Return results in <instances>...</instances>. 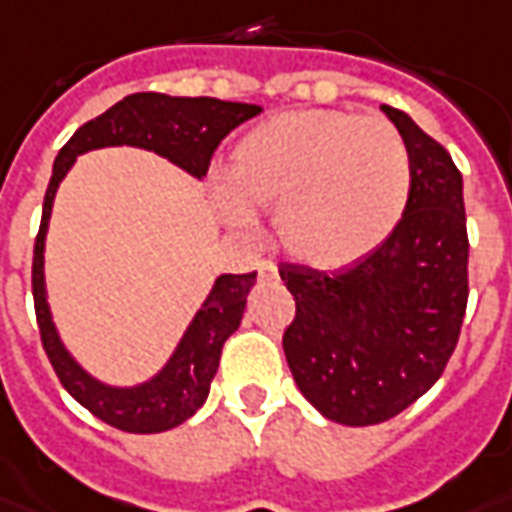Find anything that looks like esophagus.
Segmentation results:
<instances>
[{
    "mask_svg": "<svg viewBox=\"0 0 512 512\" xmlns=\"http://www.w3.org/2000/svg\"><path fill=\"white\" fill-rule=\"evenodd\" d=\"M260 279H276L274 260H263V263H260Z\"/></svg>",
    "mask_w": 512,
    "mask_h": 512,
    "instance_id": "obj_1",
    "label": "esophagus"
}]
</instances>
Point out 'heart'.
<instances>
[{
    "mask_svg": "<svg viewBox=\"0 0 512 512\" xmlns=\"http://www.w3.org/2000/svg\"><path fill=\"white\" fill-rule=\"evenodd\" d=\"M407 146L385 119L287 111L238 140L219 208L233 227L276 208L279 244L314 268H342L380 249L410 200Z\"/></svg>",
    "mask_w": 512,
    "mask_h": 512,
    "instance_id": "b5f03b06",
    "label": "heart"
}]
</instances>
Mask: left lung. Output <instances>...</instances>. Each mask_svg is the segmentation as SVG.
Instances as JSON below:
<instances>
[{
    "mask_svg": "<svg viewBox=\"0 0 512 512\" xmlns=\"http://www.w3.org/2000/svg\"><path fill=\"white\" fill-rule=\"evenodd\" d=\"M410 154L407 211L393 236L352 266L282 263L295 298L287 366L314 410L342 426H374L442 377L467 312L464 184L450 154L404 111L382 105Z\"/></svg>",
    "mask_w": 512,
    "mask_h": 512,
    "instance_id": "1",
    "label": "left lung"
}]
</instances>
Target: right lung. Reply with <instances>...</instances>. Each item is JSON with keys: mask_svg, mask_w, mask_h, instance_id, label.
I'll use <instances>...</instances> for the list:
<instances>
[{"mask_svg": "<svg viewBox=\"0 0 512 512\" xmlns=\"http://www.w3.org/2000/svg\"><path fill=\"white\" fill-rule=\"evenodd\" d=\"M260 111H263L260 105L225 102L217 97H168L157 92L130 94L102 116L86 121L56 154L54 176L45 189L40 233L34 241V314H37L45 355L54 366L64 391L92 412L94 418L105 420L113 429L130 431V434H160V431L176 429L179 423L192 418L203 407L211 380L219 369L222 344L241 325L246 295L255 285L257 271L219 276L181 336L176 352L151 380L132 385V388L105 385L94 380L67 352L51 317L48 295H45L43 252L56 189L67 176V170L75 165V157L92 149H105V146L149 149L173 165H179L181 170H187L189 176L203 179L219 143L230 135V130H236L238 124H244Z\"/></svg>", "mask_w": 512, "mask_h": 512, "instance_id": "obj_1", "label": "right lung"}]
</instances>
